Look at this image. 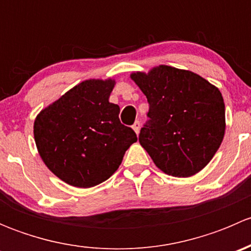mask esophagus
I'll list each match as a JSON object with an SVG mask.
<instances>
[{
  "label": "esophagus",
  "mask_w": 251,
  "mask_h": 251,
  "mask_svg": "<svg viewBox=\"0 0 251 251\" xmlns=\"http://www.w3.org/2000/svg\"><path fill=\"white\" fill-rule=\"evenodd\" d=\"M132 128H133V131H135V132L138 135V133H140V128H141L140 121H135V124L132 125Z\"/></svg>",
  "instance_id": "esophagus-1"
}]
</instances>
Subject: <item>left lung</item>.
I'll return each instance as SVG.
<instances>
[{"mask_svg": "<svg viewBox=\"0 0 251 251\" xmlns=\"http://www.w3.org/2000/svg\"><path fill=\"white\" fill-rule=\"evenodd\" d=\"M131 78L146 95L148 118L140 143L165 174L191 177L203 170L224 140L225 103L216 86L189 70L159 65Z\"/></svg>", "mask_w": 251, "mask_h": 251, "instance_id": "obj_1", "label": "left lung"}]
</instances>
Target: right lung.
Returning a JSON list of instances; mask_svg holds the SVG:
<instances>
[{"instance_id": "obj_1", "label": "right lung", "mask_w": 251, "mask_h": 251, "mask_svg": "<svg viewBox=\"0 0 251 251\" xmlns=\"http://www.w3.org/2000/svg\"><path fill=\"white\" fill-rule=\"evenodd\" d=\"M114 85L113 78L82 81L35 119L40 156L70 186L90 188L104 182L137 141L135 131L119 120V105L109 102Z\"/></svg>"}]
</instances>
